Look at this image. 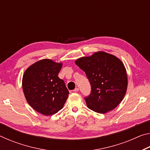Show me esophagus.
Returning a JSON list of instances; mask_svg holds the SVG:
<instances>
[{"instance_id": "34e87169", "label": "esophagus", "mask_w": 150, "mask_h": 150, "mask_svg": "<svg viewBox=\"0 0 150 150\" xmlns=\"http://www.w3.org/2000/svg\"><path fill=\"white\" fill-rule=\"evenodd\" d=\"M73 92H77V91H79V88H77V87H76L74 90L73 91Z\"/></svg>"}]
</instances>
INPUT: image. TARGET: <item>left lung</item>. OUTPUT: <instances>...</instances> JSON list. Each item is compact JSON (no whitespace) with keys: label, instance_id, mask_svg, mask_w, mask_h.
Returning <instances> with one entry per match:
<instances>
[{"label":"left lung","instance_id":"obj_1","mask_svg":"<svg viewBox=\"0 0 150 150\" xmlns=\"http://www.w3.org/2000/svg\"><path fill=\"white\" fill-rule=\"evenodd\" d=\"M75 63L85 72L91 85L90 95L85 98L87 107L101 114L115 109L122 100L128 87L122 61L108 53L98 52L79 58Z\"/></svg>","mask_w":150,"mask_h":150}]
</instances>
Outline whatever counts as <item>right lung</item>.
<instances>
[{
    "label": "right lung",
    "mask_w": 150,
    "mask_h": 150,
    "mask_svg": "<svg viewBox=\"0 0 150 150\" xmlns=\"http://www.w3.org/2000/svg\"><path fill=\"white\" fill-rule=\"evenodd\" d=\"M62 63L44 59L30 65L22 77L25 98L32 107L45 116L62 109L69 95L63 80L58 77Z\"/></svg>",
    "instance_id": "right-lung-1"
}]
</instances>
